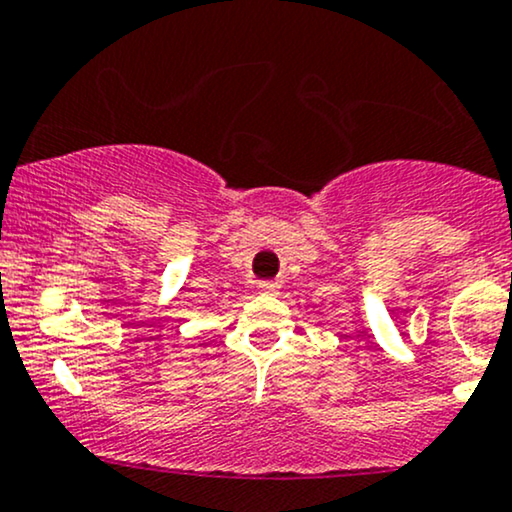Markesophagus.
<instances>
[{
  "mask_svg": "<svg viewBox=\"0 0 512 512\" xmlns=\"http://www.w3.org/2000/svg\"><path fill=\"white\" fill-rule=\"evenodd\" d=\"M257 288H260L262 293H276V291H279V283H276V281H260V286H257Z\"/></svg>",
  "mask_w": 512,
  "mask_h": 512,
  "instance_id": "34e87169",
  "label": "esophagus"
}]
</instances>
